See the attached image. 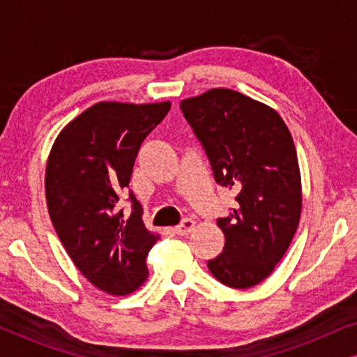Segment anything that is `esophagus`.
Listing matches in <instances>:
<instances>
[{"mask_svg":"<svg viewBox=\"0 0 357 357\" xmlns=\"http://www.w3.org/2000/svg\"><path fill=\"white\" fill-rule=\"evenodd\" d=\"M193 227H195L193 219H183V221L175 227V232H177L178 236H188V234L193 231Z\"/></svg>","mask_w":357,"mask_h":357,"instance_id":"obj_1","label":"esophagus"}]
</instances>
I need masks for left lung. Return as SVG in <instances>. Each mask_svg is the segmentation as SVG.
I'll use <instances>...</instances> for the list:
<instances>
[{"mask_svg":"<svg viewBox=\"0 0 357 357\" xmlns=\"http://www.w3.org/2000/svg\"><path fill=\"white\" fill-rule=\"evenodd\" d=\"M180 109L203 144L214 180L236 192L218 219L226 243L208 261L219 282L234 289L271 275L299 226L302 187L296 146L280 114L232 89H209Z\"/></svg>","mask_w":357,"mask_h":357,"instance_id":"8db88e82","label":"left lung"}]
</instances>
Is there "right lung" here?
<instances>
[{"label": "right lung", "mask_w": 357, "mask_h": 357, "mask_svg": "<svg viewBox=\"0 0 357 357\" xmlns=\"http://www.w3.org/2000/svg\"><path fill=\"white\" fill-rule=\"evenodd\" d=\"M170 110V102H99L58 135L45 170V197L53 227L77 270L112 296L138 289L148 278L146 257L158 234L141 219L130 190L131 211H119L135 159L146 136Z\"/></svg>", "instance_id": "1"}]
</instances>
